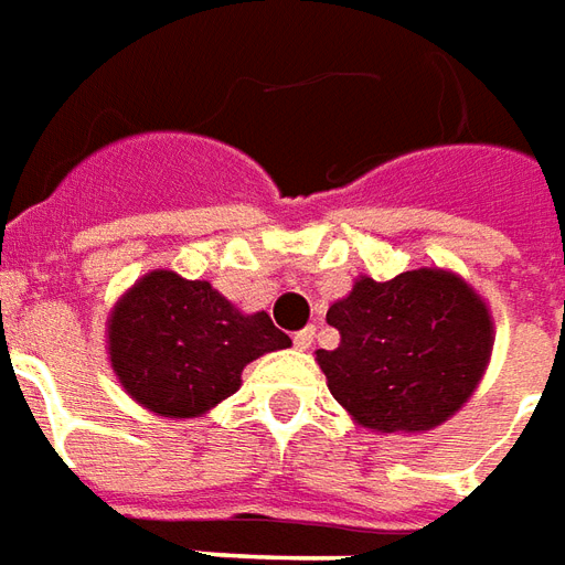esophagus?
Masks as SVG:
<instances>
[{"label":"esophagus","instance_id":"1","mask_svg":"<svg viewBox=\"0 0 565 565\" xmlns=\"http://www.w3.org/2000/svg\"><path fill=\"white\" fill-rule=\"evenodd\" d=\"M312 337H316V328H303V331L295 333V345H298L300 352H307L312 345Z\"/></svg>","mask_w":565,"mask_h":565}]
</instances>
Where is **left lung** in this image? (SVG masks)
<instances>
[{
    "mask_svg": "<svg viewBox=\"0 0 565 565\" xmlns=\"http://www.w3.org/2000/svg\"><path fill=\"white\" fill-rule=\"evenodd\" d=\"M337 349H319L333 401L376 434H424L472 397L493 349V319L476 288L439 267L388 282L361 277L331 303Z\"/></svg>",
    "mask_w": 565,
    "mask_h": 565,
    "instance_id": "left-lung-1",
    "label": "left lung"
}]
</instances>
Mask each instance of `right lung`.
I'll use <instances>...</instances> for the list:
<instances>
[{
    "label": "right lung",
    "mask_w": 565,
    "mask_h": 565,
    "mask_svg": "<svg viewBox=\"0 0 565 565\" xmlns=\"http://www.w3.org/2000/svg\"><path fill=\"white\" fill-rule=\"evenodd\" d=\"M291 340L267 312L246 316L204 279L150 270L117 300L108 355L131 401L164 418H195L241 388L243 367Z\"/></svg>",
    "instance_id": "add662e5"
}]
</instances>
